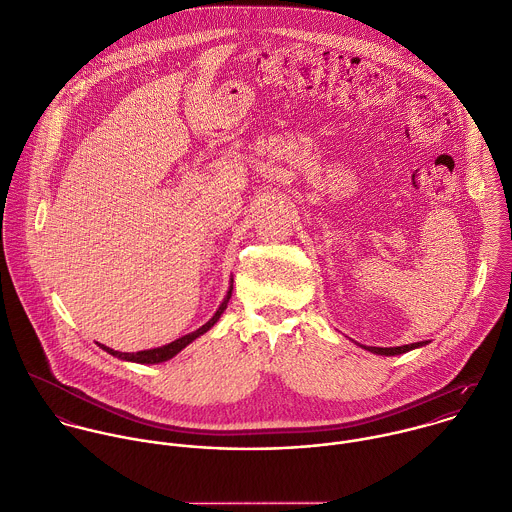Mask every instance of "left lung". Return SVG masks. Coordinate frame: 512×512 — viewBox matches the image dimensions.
Here are the masks:
<instances>
[{
    "label": "left lung",
    "mask_w": 512,
    "mask_h": 512,
    "mask_svg": "<svg viewBox=\"0 0 512 512\" xmlns=\"http://www.w3.org/2000/svg\"><path fill=\"white\" fill-rule=\"evenodd\" d=\"M426 342H414V344H404V346H392V348H380V346H364L366 350L380 354V356H396V354H404L408 350H414L418 346H424Z\"/></svg>",
    "instance_id": "left-lung-1"
}]
</instances>
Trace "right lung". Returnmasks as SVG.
<instances>
[{"label":"right lung","instance_id":"obj_1","mask_svg":"<svg viewBox=\"0 0 512 512\" xmlns=\"http://www.w3.org/2000/svg\"><path fill=\"white\" fill-rule=\"evenodd\" d=\"M232 282H234V280L230 278V288H228V292H226L224 302H222L220 308L216 310V314H214L204 326H200L198 330H194V332H190V334H186V336H182V338H178V340H174V342H170V344H166V346H158V348H150V350H142V352H118V350H112V348H108V346H104V344H100V348H104L108 354H112V356H116V358H122V360H128V362H138V364H158V362H166V360L174 358L182 348H186L192 340H196L198 336H202L204 332H208V330L220 320V316H222V312L226 310L228 300H230V296H232Z\"/></svg>","mask_w":512,"mask_h":512}]
</instances>
